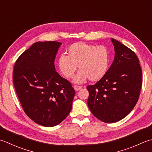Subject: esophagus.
Segmentation results:
<instances>
[{
	"label": "esophagus",
	"instance_id": "obj_1",
	"mask_svg": "<svg viewBox=\"0 0 152 152\" xmlns=\"http://www.w3.org/2000/svg\"><path fill=\"white\" fill-rule=\"evenodd\" d=\"M82 88V86H74V90H75L76 91H78V90H80V89H81Z\"/></svg>",
	"mask_w": 152,
	"mask_h": 152
}]
</instances>
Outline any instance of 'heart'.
Segmentation results:
<instances>
[{
    "label": "heart",
    "instance_id": "b5f03b06",
    "mask_svg": "<svg viewBox=\"0 0 152 152\" xmlns=\"http://www.w3.org/2000/svg\"><path fill=\"white\" fill-rule=\"evenodd\" d=\"M67 56H59L57 61L61 73L66 78H71L77 70H80L74 78L82 83L88 78L96 82L103 78L109 70L111 56L107 48L84 42L75 43L68 47Z\"/></svg>",
    "mask_w": 152,
    "mask_h": 152
}]
</instances>
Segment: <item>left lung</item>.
Instances as JSON below:
<instances>
[{
  "label": "left lung",
  "mask_w": 152,
  "mask_h": 152,
  "mask_svg": "<svg viewBox=\"0 0 152 152\" xmlns=\"http://www.w3.org/2000/svg\"><path fill=\"white\" fill-rule=\"evenodd\" d=\"M115 58L107 72L94 85L87 86L88 105L91 112L104 123H115L129 115L139 99L142 68L135 53L111 39Z\"/></svg>",
  "instance_id": "8db88e82"
}]
</instances>
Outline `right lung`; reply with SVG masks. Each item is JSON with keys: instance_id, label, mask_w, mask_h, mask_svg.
I'll list each match as a JSON object with an SVG mask.
<instances>
[{"instance_id": "1", "label": "right lung", "mask_w": 152, "mask_h": 152, "mask_svg": "<svg viewBox=\"0 0 152 152\" xmlns=\"http://www.w3.org/2000/svg\"><path fill=\"white\" fill-rule=\"evenodd\" d=\"M62 43L37 42L15 62L13 82L25 113L38 124L51 127L72 109L75 91L55 70V60Z\"/></svg>"}]
</instances>
